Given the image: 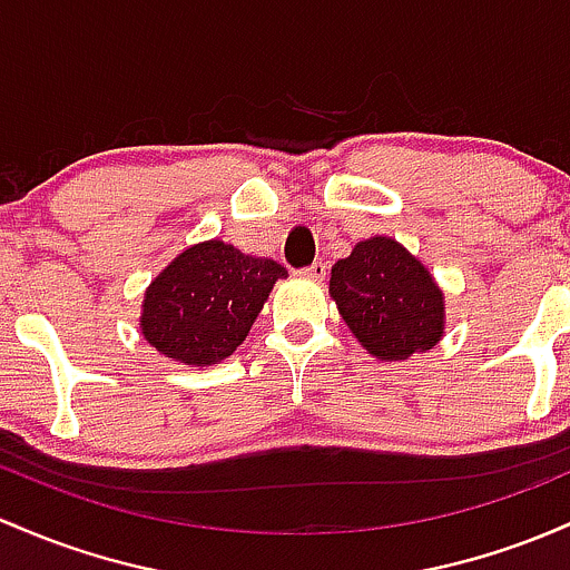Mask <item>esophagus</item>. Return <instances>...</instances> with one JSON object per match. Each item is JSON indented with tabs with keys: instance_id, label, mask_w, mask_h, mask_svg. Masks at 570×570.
Returning <instances> with one entry per match:
<instances>
[{
	"instance_id": "34e87169",
	"label": "esophagus",
	"mask_w": 570,
	"mask_h": 570,
	"mask_svg": "<svg viewBox=\"0 0 570 570\" xmlns=\"http://www.w3.org/2000/svg\"><path fill=\"white\" fill-rule=\"evenodd\" d=\"M299 275H305V278L311 281H324V275H327V262H314V265H308L305 271H299Z\"/></svg>"
}]
</instances>
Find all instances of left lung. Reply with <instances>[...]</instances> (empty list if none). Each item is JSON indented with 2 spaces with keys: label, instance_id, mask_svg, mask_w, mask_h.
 Masks as SVG:
<instances>
[{
  "label": "left lung",
  "instance_id": "8db88e82",
  "mask_svg": "<svg viewBox=\"0 0 570 570\" xmlns=\"http://www.w3.org/2000/svg\"><path fill=\"white\" fill-rule=\"evenodd\" d=\"M330 297L367 354L384 362L433 348L446 324L435 278L395 237L376 235L337 259Z\"/></svg>",
  "mask_w": 570,
  "mask_h": 570
}]
</instances>
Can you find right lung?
Returning a JSON list of instances; mask_svg holds the SVG:
<instances>
[{"mask_svg": "<svg viewBox=\"0 0 570 570\" xmlns=\"http://www.w3.org/2000/svg\"><path fill=\"white\" fill-rule=\"evenodd\" d=\"M286 271L273 259L237 252L224 240L186 248L142 297V337L159 354L191 367L227 360Z\"/></svg>", "mask_w": 570, "mask_h": 570, "instance_id": "add662e5", "label": "right lung"}]
</instances>
